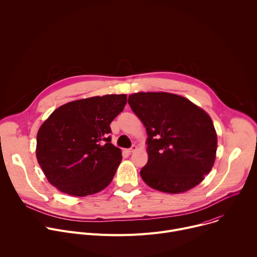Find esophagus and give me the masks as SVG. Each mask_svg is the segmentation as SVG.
Here are the masks:
<instances>
[{"label":"esophagus","mask_w":257,"mask_h":257,"mask_svg":"<svg viewBox=\"0 0 257 257\" xmlns=\"http://www.w3.org/2000/svg\"><path fill=\"white\" fill-rule=\"evenodd\" d=\"M136 150H137V146H136V145H132V148L129 149V150H127V152H128L129 154H132V153H134Z\"/></svg>","instance_id":"obj_1"}]
</instances>
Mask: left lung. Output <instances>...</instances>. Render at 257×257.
<instances>
[{
	"label": "left lung",
	"instance_id": "8db88e82",
	"mask_svg": "<svg viewBox=\"0 0 257 257\" xmlns=\"http://www.w3.org/2000/svg\"><path fill=\"white\" fill-rule=\"evenodd\" d=\"M128 102L149 135L142 180L166 193L197 186L210 172L216 154V133L208 114L189 99L168 92L133 93Z\"/></svg>",
	"mask_w": 257,
	"mask_h": 257
}]
</instances>
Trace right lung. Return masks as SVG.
<instances>
[{
  "mask_svg": "<svg viewBox=\"0 0 257 257\" xmlns=\"http://www.w3.org/2000/svg\"><path fill=\"white\" fill-rule=\"evenodd\" d=\"M126 94H106L59 106L36 136V159L61 192L86 196L104 189L122 161L109 124L123 111Z\"/></svg>",
  "mask_w": 257,
  "mask_h": 257,
  "instance_id": "obj_1",
  "label": "right lung"
}]
</instances>
